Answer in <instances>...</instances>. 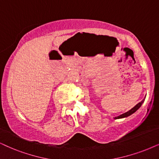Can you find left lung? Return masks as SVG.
<instances>
[{"instance_id":"left-lung-1","label":"left lung","mask_w":159,"mask_h":159,"mask_svg":"<svg viewBox=\"0 0 159 159\" xmlns=\"http://www.w3.org/2000/svg\"><path fill=\"white\" fill-rule=\"evenodd\" d=\"M144 99L142 100V101L139 102V103L138 104H136V105L135 106H134V108H132L131 109L129 110V111H127V112H125V113L121 114V115H120V116H116V117H114V119H120V118L127 117V116L131 115L132 114H134V112L137 111L139 108L141 107V106L142 105V103H144Z\"/></svg>"}]
</instances>
